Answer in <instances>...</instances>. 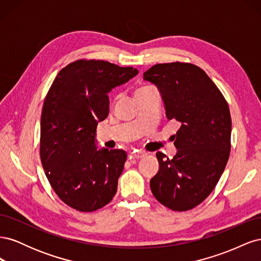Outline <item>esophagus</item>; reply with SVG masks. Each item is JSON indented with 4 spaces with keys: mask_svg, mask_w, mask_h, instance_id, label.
Masks as SVG:
<instances>
[{
    "mask_svg": "<svg viewBox=\"0 0 261 261\" xmlns=\"http://www.w3.org/2000/svg\"><path fill=\"white\" fill-rule=\"evenodd\" d=\"M132 154H133V156L134 158H136V159H140V158H143V156H145V152L144 151H141V150H138V149H135L134 150V151L132 152Z\"/></svg>",
    "mask_w": 261,
    "mask_h": 261,
    "instance_id": "obj_1",
    "label": "esophagus"
}]
</instances>
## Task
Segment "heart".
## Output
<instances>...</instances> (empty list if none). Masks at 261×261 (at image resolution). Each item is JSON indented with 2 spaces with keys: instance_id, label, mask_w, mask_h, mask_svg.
Segmentation results:
<instances>
[{
  "instance_id": "heart-1",
  "label": "heart",
  "mask_w": 261,
  "mask_h": 261,
  "mask_svg": "<svg viewBox=\"0 0 261 261\" xmlns=\"http://www.w3.org/2000/svg\"><path fill=\"white\" fill-rule=\"evenodd\" d=\"M149 86H143V87H140V88H138L137 90H136V92L135 93H137V92H139V91H143L144 89H146V88H148Z\"/></svg>"
}]
</instances>
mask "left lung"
<instances>
[{
    "label": "left lung",
    "mask_w": 261,
    "mask_h": 261,
    "mask_svg": "<svg viewBox=\"0 0 261 261\" xmlns=\"http://www.w3.org/2000/svg\"><path fill=\"white\" fill-rule=\"evenodd\" d=\"M144 80L159 89L169 120L180 123L169 159L156 152L159 171L150 179L155 199L174 211L198 206L211 194L231 150L230 109L216 84L191 63L155 64Z\"/></svg>",
    "instance_id": "8db88e82"
}]
</instances>
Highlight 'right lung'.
<instances>
[{"label":"right lung","mask_w":261,"mask_h":261,"mask_svg":"<svg viewBox=\"0 0 261 261\" xmlns=\"http://www.w3.org/2000/svg\"><path fill=\"white\" fill-rule=\"evenodd\" d=\"M138 74L101 60H78L60 70L44 99L40 158L53 191L82 212L105 207L117 191L127 154L98 149L96 129L109 114V92Z\"/></svg>","instance_id":"obj_1"}]
</instances>
